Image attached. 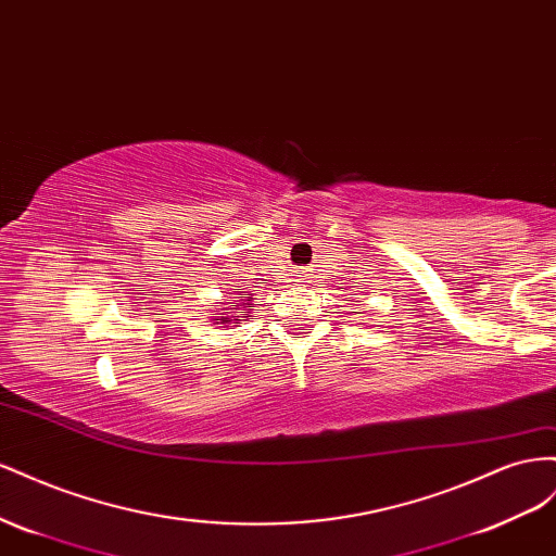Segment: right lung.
Masks as SVG:
<instances>
[{"mask_svg":"<svg viewBox=\"0 0 556 556\" xmlns=\"http://www.w3.org/2000/svg\"><path fill=\"white\" fill-rule=\"evenodd\" d=\"M232 309H235V305H232ZM226 319H228V316H220V319H214V321H216V324H228ZM237 321H240V319H237Z\"/></svg>","mask_w":556,"mask_h":556,"instance_id":"1","label":"right lung"}]
</instances>
